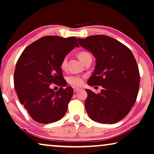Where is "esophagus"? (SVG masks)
Returning a JSON list of instances; mask_svg holds the SVG:
<instances>
[{
	"instance_id": "obj_1",
	"label": "esophagus",
	"mask_w": 154,
	"mask_h": 154,
	"mask_svg": "<svg viewBox=\"0 0 154 154\" xmlns=\"http://www.w3.org/2000/svg\"><path fill=\"white\" fill-rule=\"evenodd\" d=\"M78 90H79V88H74V92H78Z\"/></svg>"
}]
</instances>
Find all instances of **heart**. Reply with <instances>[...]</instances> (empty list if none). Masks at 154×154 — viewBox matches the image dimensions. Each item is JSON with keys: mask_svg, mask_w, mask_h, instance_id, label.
Instances as JSON below:
<instances>
[{"mask_svg": "<svg viewBox=\"0 0 154 154\" xmlns=\"http://www.w3.org/2000/svg\"><path fill=\"white\" fill-rule=\"evenodd\" d=\"M78 58L80 59V60L83 62L85 60H86L88 58L91 57L90 54L88 52H81L78 55ZM67 57H64L63 60H62L61 62V68L62 69H65L66 66L67 64ZM67 82L68 84H70V85L73 86H79L82 84L83 83V79L82 78L78 76H70L67 77Z\"/></svg>", "mask_w": 154, "mask_h": 154, "instance_id": "obj_1", "label": "heart"}]
</instances>
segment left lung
Here are the masks:
<instances>
[{"instance_id": "obj_1", "label": "left lung", "mask_w": 154, "mask_h": 154, "mask_svg": "<svg viewBox=\"0 0 154 154\" xmlns=\"http://www.w3.org/2000/svg\"><path fill=\"white\" fill-rule=\"evenodd\" d=\"M78 41L96 58L88 84L103 88L99 94L85 89L88 114L98 123H116L126 116L136 100L140 77L136 59L127 46L108 36L78 38Z\"/></svg>"}]
</instances>
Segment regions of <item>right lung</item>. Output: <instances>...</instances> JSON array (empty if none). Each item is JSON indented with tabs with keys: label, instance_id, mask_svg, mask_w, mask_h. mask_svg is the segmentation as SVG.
Returning <instances> with one entry per match:
<instances>
[{
	"label": "right lung",
	"instance_id": "right-lung-1",
	"mask_svg": "<svg viewBox=\"0 0 154 154\" xmlns=\"http://www.w3.org/2000/svg\"><path fill=\"white\" fill-rule=\"evenodd\" d=\"M75 47V37L47 36L28 46L16 64L14 87L20 103L34 121L50 124L64 116L73 96V88L66 86L61 62ZM61 87L57 92L49 88Z\"/></svg>",
	"mask_w": 154,
	"mask_h": 154
}]
</instances>
